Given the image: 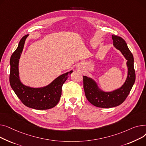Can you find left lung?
I'll return each mask as SVG.
<instances>
[{"label": "left lung", "mask_w": 146, "mask_h": 146, "mask_svg": "<svg viewBox=\"0 0 146 146\" xmlns=\"http://www.w3.org/2000/svg\"><path fill=\"white\" fill-rule=\"evenodd\" d=\"M114 46L127 60L128 76L123 86L113 92H104L98 88L92 79L83 76L84 89L85 96L91 104L100 108H111L122 104L129 94L135 80L134 58L125 41L120 36L112 35Z\"/></svg>", "instance_id": "1"}]
</instances>
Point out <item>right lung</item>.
I'll return each instance as SVG.
<instances>
[{"label": "right lung", "mask_w": 146, "mask_h": 146, "mask_svg": "<svg viewBox=\"0 0 146 146\" xmlns=\"http://www.w3.org/2000/svg\"><path fill=\"white\" fill-rule=\"evenodd\" d=\"M28 35L22 37L18 48L12 54L11 60L9 82L16 95L22 103L28 107L35 110H48L54 107L59 101L62 94V87L71 71L59 76L47 86L34 88L27 87L20 81L19 77V61L23 49L25 42Z\"/></svg>", "instance_id": "add662e5"}]
</instances>
